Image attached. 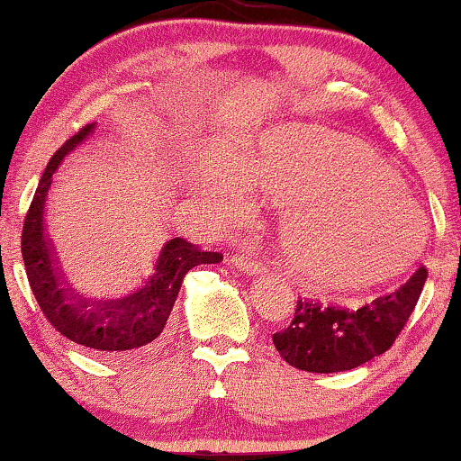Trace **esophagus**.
<instances>
[{"label":"esophagus","mask_w":461,"mask_h":461,"mask_svg":"<svg viewBox=\"0 0 461 461\" xmlns=\"http://www.w3.org/2000/svg\"><path fill=\"white\" fill-rule=\"evenodd\" d=\"M231 267L238 268L240 272H244L246 276H258V275H264V268L260 262H256L252 258H248V256H231Z\"/></svg>","instance_id":"34e87169"}]
</instances>
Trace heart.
Returning <instances> with one entry per match:
<instances>
[{
	"instance_id": "b5f03b06",
	"label": "heart",
	"mask_w": 461,
	"mask_h": 461,
	"mask_svg": "<svg viewBox=\"0 0 461 461\" xmlns=\"http://www.w3.org/2000/svg\"><path fill=\"white\" fill-rule=\"evenodd\" d=\"M244 176L283 205L278 241L293 275L317 288H362L417 258L425 217L399 175L346 131L288 126L260 140ZM231 156L205 154L191 173L193 197L231 212L244 201Z\"/></svg>"
}]
</instances>
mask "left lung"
Listing matches in <instances>:
<instances>
[{"instance_id":"left-lung-1","label":"left lung","mask_w":461,"mask_h":461,"mask_svg":"<svg viewBox=\"0 0 461 461\" xmlns=\"http://www.w3.org/2000/svg\"><path fill=\"white\" fill-rule=\"evenodd\" d=\"M425 280L427 268L420 267L396 291L354 311L299 301L291 325L272 335V341L278 354L299 370H354L393 346L417 305Z\"/></svg>"}]
</instances>
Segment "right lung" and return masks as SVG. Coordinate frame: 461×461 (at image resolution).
I'll use <instances>...</instances> for the list:
<instances>
[{
	"label": "right lung",
	"instance_id": "1",
	"mask_svg": "<svg viewBox=\"0 0 461 461\" xmlns=\"http://www.w3.org/2000/svg\"><path fill=\"white\" fill-rule=\"evenodd\" d=\"M93 130L95 123H89L67 140L46 167L22 230V258L30 288L54 330L93 352L120 356L150 348L165 331L186 272L199 264H217L223 256L203 252L183 238H173L165 241L156 256L154 275L131 293L120 299H91L77 293L62 276L59 254L46 231L44 212L52 175L65 156L85 142Z\"/></svg>",
	"mask_w": 461,
	"mask_h": 461
}]
</instances>
